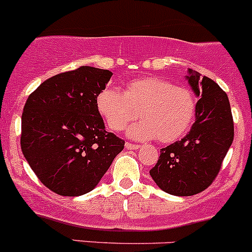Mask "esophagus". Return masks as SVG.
<instances>
[{
	"label": "esophagus",
	"mask_w": 252,
	"mask_h": 252,
	"mask_svg": "<svg viewBox=\"0 0 252 252\" xmlns=\"http://www.w3.org/2000/svg\"><path fill=\"white\" fill-rule=\"evenodd\" d=\"M125 147L127 148V150H138L141 147L140 145H136V143H130V142H126L125 143Z\"/></svg>",
	"instance_id": "34e87169"
}]
</instances>
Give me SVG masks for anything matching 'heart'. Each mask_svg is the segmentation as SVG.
Returning a JSON list of instances; mask_svg holds the SVG:
<instances>
[{
    "label": "heart",
    "mask_w": 252,
    "mask_h": 252,
    "mask_svg": "<svg viewBox=\"0 0 252 252\" xmlns=\"http://www.w3.org/2000/svg\"><path fill=\"white\" fill-rule=\"evenodd\" d=\"M96 109L106 126L120 132L140 114L128 135L137 140L157 137L162 143L176 142L193 124L196 101L190 89L177 86L159 76L135 79L122 93L105 88L96 96Z\"/></svg>",
    "instance_id": "b5f03b06"
}]
</instances>
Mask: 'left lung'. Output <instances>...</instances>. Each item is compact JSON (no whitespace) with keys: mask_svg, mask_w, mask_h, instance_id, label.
<instances>
[{"mask_svg":"<svg viewBox=\"0 0 252 252\" xmlns=\"http://www.w3.org/2000/svg\"><path fill=\"white\" fill-rule=\"evenodd\" d=\"M189 69V85L199 97L195 122L181 141L160 150L150 171L158 187L172 195L205 190L217 178L234 140V121L226 93L208 76Z\"/></svg>","mask_w":252,"mask_h":252,"instance_id":"1","label":"left lung"}]
</instances>
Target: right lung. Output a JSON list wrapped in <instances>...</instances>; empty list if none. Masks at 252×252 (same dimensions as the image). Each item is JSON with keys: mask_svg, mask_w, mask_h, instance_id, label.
Segmentation results:
<instances>
[{"mask_svg": "<svg viewBox=\"0 0 252 252\" xmlns=\"http://www.w3.org/2000/svg\"><path fill=\"white\" fill-rule=\"evenodd\" d=\"M111 75L83 65L43 81L26 101L21 148L38 179L59 195L93 190L124 150L96 109Z\"/></svg>", "mask_w": 252, "mask_h": 252, "instance_id": "obj_1", "label": "right lung"}]
</instances>
